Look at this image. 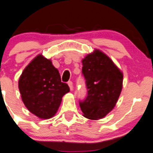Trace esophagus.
I'll use <instances>...</instances> for the list:
<instances>
[{
    "label": "esophagus",
    "mask_w": 153,
    "mask_h": 153,
    "mask_svg": "<svg viewBox=\"0 0 153 153\" xmlns=\"http://www.w3.org/2000/svg\"><path fill=\"white\" fill-rule=\"evenodd\" d=\"M68 86H69L70 89H71V90H73V89H74V85H73V82H71V81L68 82Z\"/></svg>",
    "instance_id": "obj_1"
}]
</instances>
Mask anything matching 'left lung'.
Wrapping results in <instances>:
<instances>
[{
    "label": "left lung",
    "mask_w": 153,
    "mask_h": 153,
    "mask_svg": "<svg viewBox=\"0 0 153 153\" xmlns=\"http://www.w3.org/2000/svg\"><path fill=\"white\" fill-rule=\"evenodd\" d=\"M82 64L88 95L83 102H79V106L84 117L99 120L115 106L122 90L123 73L99 49L88 54Z\"/></svg>",
    "instance_id": "1"
}]
</instances>
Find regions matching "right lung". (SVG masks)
<instances>
[{"instance_id": "add662e5", "label": "right lung", "mask_w": 153, "mask_h": 153, "mask_svg": "<svg viewBox=\"0 0 153 153\" xmlns=\"http://www.w3.org/2000/svg\"><path fill=\"white\" fill-rule=\"evenodd\" d=\"M18 87L26 108L41 119L54 117L62 97L70 92L68 85L61 82L58 70L42 54L23 70Z\"/></svg>"}]
</instances>
